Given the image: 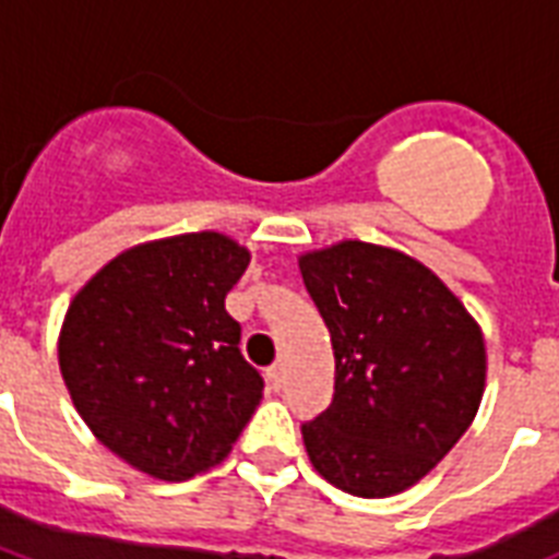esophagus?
<instances>
[{
    "instance_id": "obj_1",
    "label": "esophagus",
    "mask_w": 559,
    "mask_h": 559,
    "mask_svg": "<svg viewBox=\"0 0 559 559\" xmlns=\"http://www.w3.org/2000/svg\"><path fill=\"white\" fill-rule=\"evenodd\" d=\"M266 380H270V385L275 391L284 385V362H272L270 368H266Z\"/></svg>"
}]
</instances>
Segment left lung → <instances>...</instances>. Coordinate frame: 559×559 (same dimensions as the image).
I'll list each match as a JSON object with an SVG mask.
<instances>
[{
    "mask_svg": "<svg viewBox=\"0 0 559 559\" xmlns=\"http://www.w3.org/2000/svg\"><path fill=\"white\" fill-rule=\"evenodd\" d=\"M331 331V406L301 424L316 473L362 499L406 490L467 432L485 391V336L432 270L342 240L298 258Z\"/></svg>",
    "mask_w": 559,
    "mask_h": 559,
    "instance_id": "left-lung-1",
    "label": "left lung"
}]
</instances>
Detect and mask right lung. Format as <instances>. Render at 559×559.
Masks as SVG:
<instances>
[{
  "label": "right lung",
  "mask_w": 559,
  "mask_h": 559,
  "mask_svg": "<svg viewBox=\"0 0 559 559\" xmlns=\"http://www.w3.org/2000/svg\"><path fill=\"white\" fill-rule=\"evenodd\" d=\"M249 266L231 237L197 231L127 249L66 310L57 342L74 408L118 459L186 481L226 459L261 403L228 289Z\"/></svg>",
  "instance_id": "add662e5"
}]
</instances>
